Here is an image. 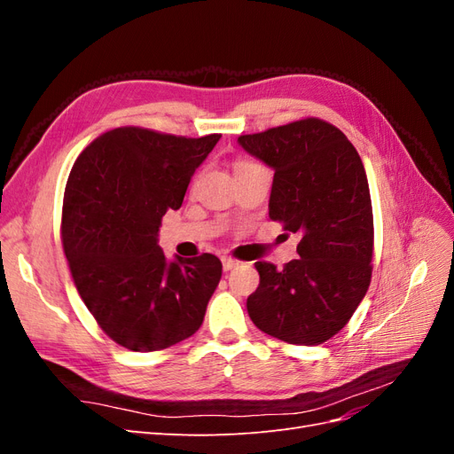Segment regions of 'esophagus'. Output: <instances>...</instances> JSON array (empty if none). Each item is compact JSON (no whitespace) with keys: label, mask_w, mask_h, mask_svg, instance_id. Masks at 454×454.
I'll list each match as a JSON object with an SVG mask.
<instances>
[{"label":"esophagus","mask_w":454,"mask_h":454,"mask_svg":"<svg viewBox=\"0 0 454 454\" xmlns=\"http://www.w3.org/2000/svg\"><path fill=\"white\" fill-rule=\"evenodd\" d=\"M222 263H223V270H232L235 267H239V261L231 259V257H223Z\"/></svg>","instance_id":"34e87169"}]
</instances>
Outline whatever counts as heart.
I'll return each mask as SVG.
<instances>
[{
	"label": "heart",
	"mask_w": 454,
	"mask_h": 454,
	"mask_svg": "<svg viewBox=\"0 0 454 454\" xmlns=\"http://www.w3.org/2000/svg\"><path fill=\"white\" fill-rule=\"evenodd\" d=\"M252 164H255V162H250V160H239V162L235 164V170H237V168H246V167H252Z\"/></svg>",
	"instance_id": "b5f03b06"
}]
</instances>
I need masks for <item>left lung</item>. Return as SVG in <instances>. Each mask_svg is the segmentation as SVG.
Segmentation results:
<instances>
[{
	"mask_svg": "<svg viewBox=\"0 0 454 454\" xmlns=\"http://www.w3.org/2000/svg\"><path fill=\"white\" fill-rule=\"evenodd\" d=\"M274 170L269 217L301 237L278 270L257 261L252 322L290 345H322L358 309L371 282L373 210L358 151L337 127L309 117L239 138Z\"/></svg>",
	"mask_w": 454,
	"mask_h": 454,
	"instance_id": "1",
	"label": "left lung"
}]
</instances>
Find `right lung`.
<instances>
[{
  "mask_svg": "<svg viewBox=\"0 0 454 454\" xmlns=\"http://www.w3.org/2000/svg\"><path fill=\"white\" fill-rule=\"evenodd\" d=\"M219 138L121 127L98 136L74 164L62 204L64 254L83 303L121 347L168 348L204 320L222 261L212 254L167 261L159 227L168 208H180Z\"/></svg>",
  "mask_w": 454,
  "mask_h": 454,
  "instance_id": "obj_1",
  "label": "right lung"
}]
</instances>
